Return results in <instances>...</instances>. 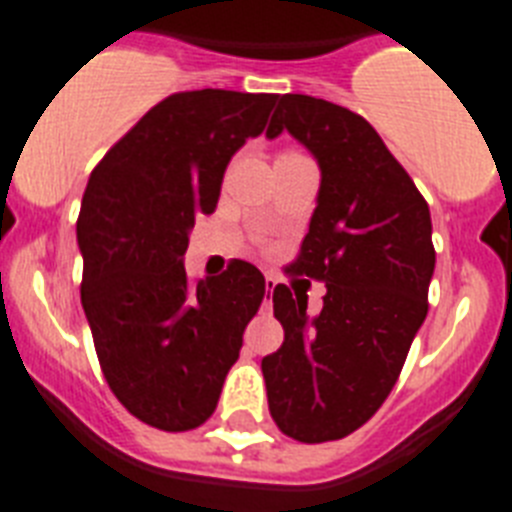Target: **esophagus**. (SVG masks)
Segmentation results:
<instances>
[{
    "label": "esophagus",
    "instance_id": "obj_1",
    "mask_svg": "<svg viewBox=\"0 0 512 512\" xmlns=\"http://www.w3.org/2000/svg\"><path fill=\"white\" fill-rule=\"evenodd\" d=\"M274 287H277V280H274L272 274H266V293L272 295V293H274Z\"/></svg>",
    "mask_w": 512,
    "mask_h": 512
}]
</instances>
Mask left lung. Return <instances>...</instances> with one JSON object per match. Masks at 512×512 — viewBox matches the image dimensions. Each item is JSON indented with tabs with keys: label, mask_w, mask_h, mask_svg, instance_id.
<instances>
[{
	"label": "left lung",
	"mask_w": 512,
	"mask_h": 512,
	"mask_svg": "<svg viewBox=\"0 0 512 512\" xmlns=\"http://www.w3.org/2000/svg\"><path fill=\"white\" fill-rule=\"evenodd\" d=\"M282 130L322 167L319 204L287 274L324 282L308 298L274 287L282 348L261 361L269 413L287 437L316 445L353 434L382 408L429 311L432 217L411 175L361 114L285 94L266 135Z\"/></svg>",
	"instance_id": "8db88e82"
}]
</instances>
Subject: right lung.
<instances>
[{
  "instance_id": "obj_1",
  "label": "right lung",
  "mask_w": 512,
  "mask_h": 512,
  "mask_svg": "<svg viewBox=\"0 0 512 512\" xmlns=\"http://www.w3.org/2000/svg\"><path fill=\"white\" fill-rule=\"evenodd\" d=\"M274 101L225 88L167 96L88 177L80 303L114 398L162 432L214 413L264 301V274L248 261L190 282L183 256L190 227L217 209L227 162L264 130Z\"/></svg>"
}]
</instances>
